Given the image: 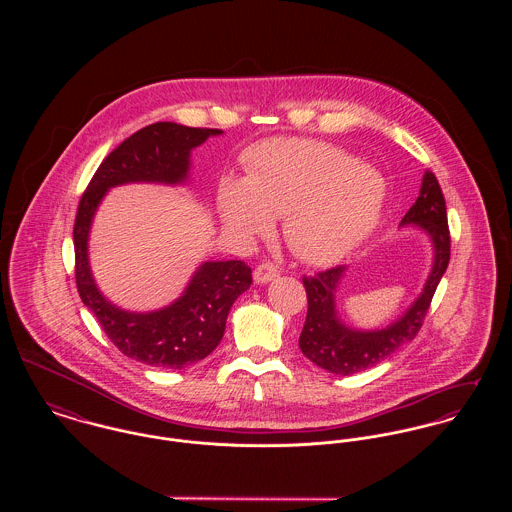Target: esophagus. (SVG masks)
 I'll list each match as a JSON object with an SVG mask.
<instances>
[{
  "label": "esophagus",
  "mask_w": 512,
  "mask_h": 512,
  "mask_svg": "<svg viewBox=\"0 0 512 512\" xmlns=\"http://www.w3.org/2000/svg\"><path fill=\"white\" fill-rule=\"evenodd\" d=\"M276 276H278V268H276L274 264H260V266L254 270V282L260 284V286L272 282Z\"/></svg>",
  "instance_id": "obj_1"
}]
</instances>
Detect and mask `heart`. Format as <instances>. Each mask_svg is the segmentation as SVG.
Here are the masks:
<instances>
[{
  "label": "heart",
  "mask_w": 512,
  "mask_h": 512,
  "mask_svg": "<svg viewBox=\"0 0 512 512\" xmlns=\"http://www.w3.org/2000/svg\"><path fill=\"white\" fill-rule=\"evenodd\" d=\"M382 175L317 140H270L246 155V179L222 177L217 209L224 228L248 242L284 215L293 252L315 266L357 250L382 215Z\"/></svg>",
  "instance_id": "1"
}]
</instances>
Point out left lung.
Here are the masks:
<instances>
[{"label":"left lung","mask_w":512,"mask_h":512,"mask_svg":"<svg viewBox=\"0 0 512 512\" xmlns=\"http://www.w3.org/2000/svg\"><path fill=\"white\" fill-rule=\"evenodd\" d=\"M400 226L418 228L430 238L434 256L422 292L392 323L378 329H357L339 317L335 301L337 288L347 272L345 266L319 272L313 278H303L307 317L299 335V349L311 363L327 372L349 376L382 363L418 335L439 280L449 264L447 211L434 173H424L420 195Z\"/></svg>","instance_id":"1"}]
</instances>
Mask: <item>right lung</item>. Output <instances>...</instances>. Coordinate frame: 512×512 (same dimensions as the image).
<instances>
[{
    "label": "right lung",
    "mask_w": 512,
    "mask_h": 512,
    "mask_svg": "<svg viewBox=\"0 0 512 512\" xmlns=\"http://www.w3.org/2000/svg\"><path fill=\"white\" fill-rule=\"evenodd\" d=\"M222 130L155 122L116 147L96 169L74 220L76 288L108 339L130 359L167 370L195 365L209 357L224 335L226 317L238 295L252 284L242 260L203 262L183 293L153 311H128L100 292L88 258V240L96 211L110 189L130 183L187 185L191 153Z\"/></svg>",
    "instance_id": "add662e5"
}]
</instances>
